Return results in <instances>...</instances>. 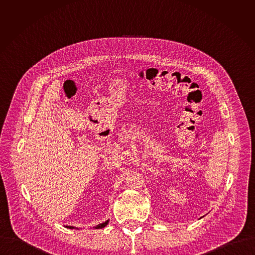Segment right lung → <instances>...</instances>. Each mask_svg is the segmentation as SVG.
<instances>
[{"label": "right lung", "mask_w": 255, "mask_h": 255, "mask_svg": "<svg viewBox=\"0 0 255 255\" xmlns=\"http://www.w3.org/2000/svg\"><path fill=\"white\" fill-rule=\"evenodd\" d=\"M109 219L107 220V221H105V222H103V223H101V224H99V225H97V226H95L94 227V229H103V228H105L108 224H109ZM66 228H68V229H75V230H79L78 228H75V227H73V226H65Z\"/></svg>", "instance_id": "add662e5"}]
</instances>
